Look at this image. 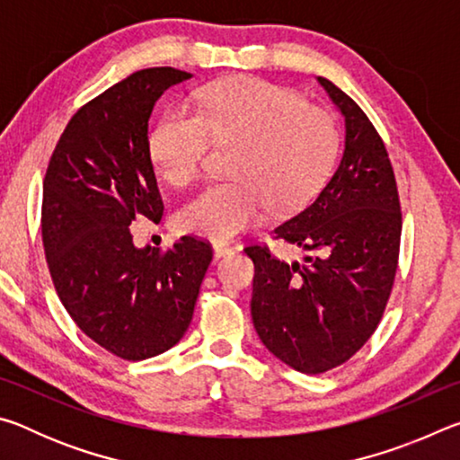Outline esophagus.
<instances>
[{"label":"esophagus","mask_w":460,"mask_h":460,"mask_svg":"<svg viewBox=\"0 0 460 460\" xmlns=\"http://www.w3.org/2000/svg\"><path fill=\"white\" fill-rule=\"evenodd\" d=\"M213 252H215L217 258H225V255H231L233 253V247L227 245V243H221V241H215Z\"/></svg>","instance_id":"34e87169"}]
</instances>
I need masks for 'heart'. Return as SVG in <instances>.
Here are the masks:
<instances>
[{
    "instance_id": "b5f03b06",
    "label": "heart",
    "mask_w": 460,
    "mask_h": 460,
    "mask_svg": "<svg viewBox=\"0 0 460 460\" xmlns=\"http://www.w3.org/2000/svg\"><path fill=\"white\" fill-rule=\"evenodd\" d=\"M215 144H235L229 181L208 184L178 213L181 227L225 241L261 219L294 213L321 189L337 155V123L298 93L255 76H235L199 93L197 113L174 107L150 136L154 166L172 186H189Z\"/></svg>"
}]
</instances>
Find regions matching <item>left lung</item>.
Here are the masks:
<instances>
[{"instance_id": "8db88e82", "label": "left lung", "mask_w": 460, "mask_h": 460, "mask_svg": "<svg viewBox=\"0 0 460 460\" xmlns=\"http://www.w3.org/2000/svg\"><path fill=\"white\" fill-rule=\"evenodd\" d=\"M345 118V147L329 182L276 239L308 255L288 263L247 245L255 266L252 318L263 345L296 371L339 367L376 332L398 270L402 208L384 139L355 101L318 76Z\"/></svg>"}]
</instances>
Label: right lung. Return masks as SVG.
<instances>
[{"label":"right lung","mask_w":460,"mask_h":460,"mask_svg":"<svg viewBox=\"0 0 460 460\" xmlns=\"http://www.w3.org/2000/svg\"><path fill=\"white\" fill-rule=\"evenodd\" d=\"M190 76L144 68L91 99L62 131L44 176L42 243L62 306L91 341L128 361L182 339L213 260L205 239L139 249L129 229L137 217L160 223L164 213L147 121L162 93Z\"/></svg>","instance_id":"right-lung-1"}]
</instances>
